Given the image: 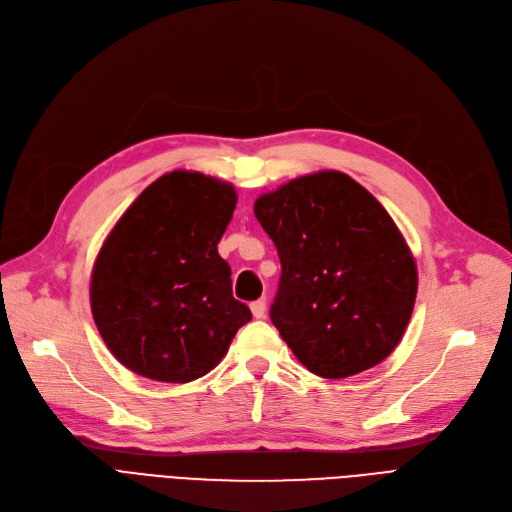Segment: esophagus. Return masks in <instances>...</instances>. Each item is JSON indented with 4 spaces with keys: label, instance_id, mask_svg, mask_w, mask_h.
I'll use <instances>...</instances> for the list:
<instances>
[{
    "label": "esophagus",
    "instance_id": "esophagus-1",
    "mask_svg": "<svg viewBox=\"0 0 512 512\" xmlns=\"http://www.w3.org/2000/svg\"><path fill=\"white\" fill-rule=\"evenodd\" d=\"M250 310H252V314H254V319H264V314H266V302H264V300H256V302L250 304Z\"/></svg>",
    "mask_w": 512,
    "mask_h": 512
}]
</instances>
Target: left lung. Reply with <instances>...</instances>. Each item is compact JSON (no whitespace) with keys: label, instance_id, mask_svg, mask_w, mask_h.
I'll use <instances>...</instances> for the list:
<instances>
[{"label":"left lung","instance_id":"1","mask_svg":"<svg viewBox=\"0 0 512 512\" xmlns=\"http://www.w3.org/2000/svg\"><path fill=\"white\" fill-rule=\"evenodd\" d=\"M254 214L281 260L271 321L304 367L344 379L392 354L419 279L400 229L371 193L321 170L264 193Z\"/></svg>","mask_w":512,"mask_h":512}]
</instances>
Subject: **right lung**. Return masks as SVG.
Wrapping results in <instances>:
<instances>
[{"label":"right lung","mask_w":512,"mask_h":512,"mask_svg":"<svg viewBox=\"0 0 512 512\" xmlns=\"http://www.w3.org/2000/svg\"><path fill=\"white\" fill-rule=\"evenodd\" d=\"M235 204L231 183L173 170L145 187L106 237L91 312L129 371L164 383L204 377L252 319L216 248Z\"/></svg>","instance_id":"1"}]
</instances>
